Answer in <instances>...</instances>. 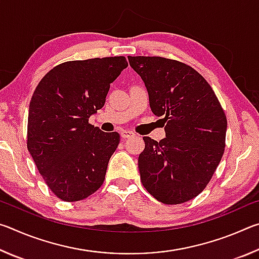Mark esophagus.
I'll return each instance as SVG.
<instances>
[{"mask_svg":"<svg viewBox=\"0 0 259 259\" xmlns=\"http://www.w3.org/2000/svg\"><path fill=\"white\" fill-rule=\"evenodd\" d=\"M135 136V134L133 133V131H130V130H122L121 131V137L122 138H131V137H134Z\"/></svg>","mask_w":259,"mask_h":259,"instance_id":"1","label":"esophagus"}]
</instances>
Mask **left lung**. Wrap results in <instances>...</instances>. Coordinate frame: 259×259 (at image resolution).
<instances>
[{"instance_id": "8db88e82", "label": "left lung", "mask_w": 259, "mask_h": 259, "mask_svg": "<svg viewBox=\"0 0 259 259\" xmlns=\"http://www.w3.org/2000/svg\"><path fill=\"white\" fill-rule=\"evenodd\" d=\"M150 106L164 121L165 138L144 137L140 181L164 204L190 201L204 190L224 154L227 121L212 88L194 68L162 57H131Z\"/></svg>"}]
</instances>
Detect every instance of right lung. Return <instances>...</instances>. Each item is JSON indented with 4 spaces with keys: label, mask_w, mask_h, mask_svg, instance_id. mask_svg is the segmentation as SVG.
<instances>
[{
    "label": "right lung",
    "mask_w": 259,
    "mask_h": 259,
    "mask_svg": "<svg viewBox=\"0 0 259 259\" xmlns=\"http://www.w3.org/2000/svg\"><path fill=\"white\" fill-rule=\"evenodd\" d=\"M124 57L66 61L47 73L29 103L27 148L50 190L63 201L88 198L103 185L120 143L89 123L105 104Z\"/></svg>",
    "instance_id": "obj_1"
}]
</instances>
